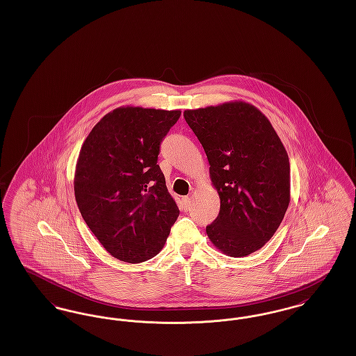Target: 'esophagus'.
<instances>
[{"label": "esophagus", "mask_w": 356, "mask_h": 356, "mask_svg": "<svg viewBox=\"0 0 356 356\" xmlns=\"http://www.w3.org/2000/svg\"><path fill=\"white\" fill-rule=\"evenodd\" d=\"M181 200H183V208H184V209H188V208L191 207V199H189V196L183 197Z\"/></svg>", "instance_id": "34e87169"}]
</instances>
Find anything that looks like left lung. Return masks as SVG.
<instances>
[{
	"instance_id": "1",
	"label": "left lung",
	"mask_w": 356,
	"mask_h": 356,
	"mask_svg": "<svg viewBox=\"0 0 356 356\" xmlns=\"http://www.w3.org/2000/svg\"><path fill=\"white\" fill-rule=\"evenodd\" d=\"M203 145L220 212L207 235L222 254L244 257L276 232L291 200L288 153L271 121L235 100L184 111Z\"/></svg>"
}]
</instances>
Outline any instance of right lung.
I'll return each instance as SVG.
<instances>
[{"label":"right lung","instance_id":"obj_1","mask_svg":"<svg viewBox=\"0 0 356 356\" xmlns=\"http://www.w3.org/2000/svg\"><path fill=\"white\" fill-rule=\"evenodd\" d=\"M180 115V109L120 106L81 145L73 179L76 203L102 247L121 261L152 259L179 218L157 156Z\"/></svg>","mask_w":356,"mask_h":356}]
</instances>
